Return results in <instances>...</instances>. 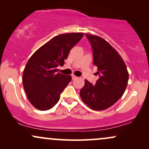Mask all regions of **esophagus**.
I'll use <instances>...</instances> for the list:
<instances>
[{"instance_id":"1","label":"esophagus","mask_w":149,"mask_h":149,"mask_svg":"<svg viewBox=\"0 0 149 149\" xmlns=\"http://www.w3.org/2000/svg\"><path fill=\"white\" fill-rule=\"evenodd\" d=\"M71 77H72V79L73 80H75V79H76V78H77V76H75V75H71Z\"/></svg>"}]
</instances>
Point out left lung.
Wrapping results in <instances>:
<instances>
[{
	"label": "left lung",
	"mask_w": 149,
	"mask_h": 149,
	"mask_svg": "<svg viewBox=\"0 0 149 149\" xmlns=\"http://www.w3.org/2000/svg\"><path fill=\"white\" fill-rule=\"evenodd\" d=\"M85 35L91 44L93 64L97 66L100 78L95 85L85 80L80 95L90 109L104 110L123 96L129 75L124 61L109 42L96 36Z\"/></svg>",
	"instance_id": "left-lung-1"
}]
</instances>
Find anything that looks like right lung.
Here are the masks:
<instances>
[{"label":"right lung","mask_w":149,"mask_h":149,"mask_svg":"<svg viewBox=\"0 0 149 149\" xmlns=\"http://www.w3.org/2000/svg\"><path fill=\"white\" fill-rule=\"evenodd\" d=\"M83 36V33H64L51 39L36 51L23 71L24 88L31 104L36 109H52L71 80V76L58 73L69 51Z\"/></svg>","instance_id":"obj_1"}]
</instances>
